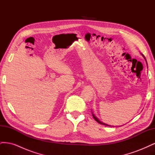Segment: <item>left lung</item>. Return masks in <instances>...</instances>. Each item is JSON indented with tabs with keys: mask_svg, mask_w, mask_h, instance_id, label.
<instances>
[{
	"mask_svg": "<svg viewBox=\"0 0 155 155\" xmlns=\"http://www.w3.org/2000/svg\"><path fill=\"white\" fill-rule=\"evenodd\" d=\"M142 55L143 56V58L145 59V61H146V64H147V61H146V59L145 58V57H144V55H143V54H142ZM92 116H93V118H94V119L97 122H98L99 124H102V125H107V126H109V127H112V126H111V125H108V124H105V123H104V122H102V121H101L99 119H98L97 117L94 114V113H93V112L92 111ZM114 127V126H113Z\"/></svg>",
	"mask_w": 155,
	"mask_h": 155,
	"instance_id": "obj_1",
	"label": "left lung"
}]
</instances>
